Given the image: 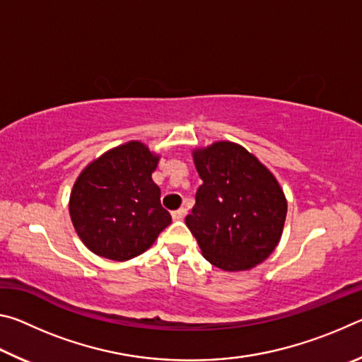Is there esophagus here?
I'll return each mask as SVG.
<instances>
[{
	"mask_svg": "<svg viewBox=\"0 0 362 362\" xmlns=\"http://www.w3.org/2000/svg\"><path fill=\"white\" fill-rule=\"evenodd\" d=\"M185 216H187V209H185V207H180V209H177V211L173 212V218H174V220H182Z\"/></svg>",
	"mask_w": 362,
	"mask_h": 362,
	"instance_id": "1",
	"label": "esophagus"
}]
</instances>
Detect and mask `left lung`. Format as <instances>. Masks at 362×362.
<instances>
[{
  "instance_id": "1",
  "label": "left lung",
  "mask_w": 362,
  "mask_h": 362,
  "mask_svg": "<svg viewBox=\"0 0 362 362\" xmlns=\"http://www.w3.org/2000/svg\"><path fill=\"white\" fill-rule=\"evenodd\" d=\"M201 177L185 223L204 259L225 272L259 265L278 246L287 203L273 174L231 142L194 151Z\"/></svg>"
}]
</instances>
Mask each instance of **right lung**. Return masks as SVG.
<instances>
[{
	"mask_svg": "<svg viewBox=\"0 0 362 362\" xmlns=\"http://www.w3.org/2000/svg\"><path fill=\"white\" fill-rule=\"evenodd\" d=\"M158 156L140 142L107 151L86 168L70 194L73 226L94 254L122 262L148 249L170 214L151 180Z\"/></svg>",
	"mask_w": 362,
	"mask_h": 362,
	"instance_id": "right-lung-1",
	"label": "right lung"
}]
</instances>
